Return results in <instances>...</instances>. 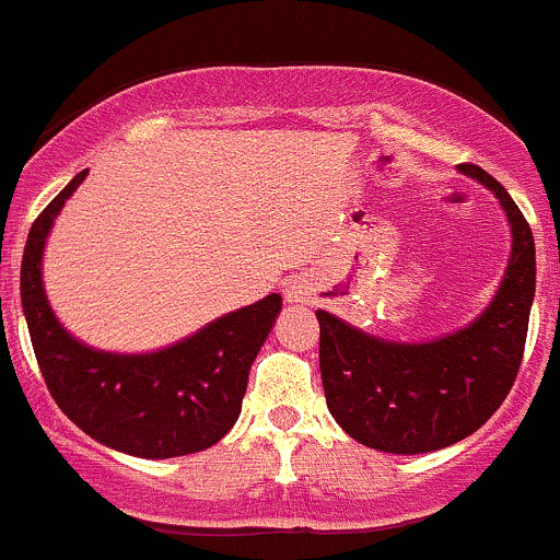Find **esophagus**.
I'll use <instances>...</instances> for the list:
<instances>
[{
    "instance_id": "34e87169",
    "label": "esophagus",
    "mask_w": 560,
    "mask_h": 560,
    "mask_svg": "<svg viewBox=\"0 0 560 560\" xmlns=\"http://www.w3.org/2000/svg\"><path fill=\"white\" fill-rule=\"evenodd\" d=\"M308 295H312V292H308V287L303 284V279H290V281H287L284 298L290 303H306Z\"/></svg>"
}]
</instances>
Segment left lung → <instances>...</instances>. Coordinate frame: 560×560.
Returning a JSON list of instances; mask_svg holds the SVG:
<instances>
[{"mask_svg":"<svg viewBox=\"0 0 560 560\" xmlns=\"http://www.w3.org/2000/svg\"><path fill=\"white\" fill-rule=\"evenodd\" d=\"M457 171L493 191L512 228L510 265L485 312L420 343L387 341L316 312L327 409L354 442L380 453H433L471 436L504 404L521 371L536 290L534 235L493 175L477 165Z\"/></svg>","mask_w":560,"mask_h":560,"instance_id":"1","label":"left lung"}]
</instances>
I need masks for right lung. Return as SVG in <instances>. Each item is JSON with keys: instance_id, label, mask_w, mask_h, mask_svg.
I'll return each mask as SVG.
<instances>
[{"instance_id": "obj_1", "label": "right lung", "mask_w": 560, "mask_h": 560, "mask_svg": "<svg viewBox=\"0 0 560 560\" xmlns=\"http://www.w3.org/2000/svg\"><path fill=\"white\" fill-rule=\"evenodd\" d=\"M86 173L39 213L21 259V306L45 385L83 433L118 453L162 460L213 447L238 420L248 369L273 330L281 295L219 316L156 352H105L78 341L45 295L43 252L54 219Z\"/></svg>"}]
</instances>
